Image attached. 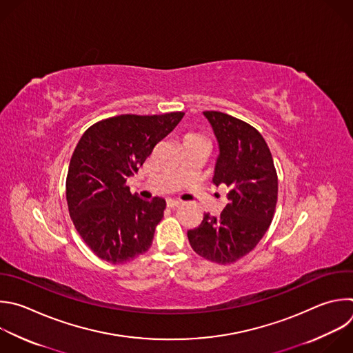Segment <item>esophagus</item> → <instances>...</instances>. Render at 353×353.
Masks as SVG:
<instances>
[{
  "instance_id": "34e87169",
  "label": "esophagus",
  "mask_w": 353,
  "mask_h": 353,
  "mask_svg": "<svg viewBox=\"0 0 353 353\" xmlns=\"http://www.w3.org/2000/svg\"><path fill=\"white\" fill-rule=\"evenodd\" d=\"M166 205H168V208H170V209H176V208H179L181 203H180L179 201H174V199H168Z\"/></svg>"
}]
</instances>
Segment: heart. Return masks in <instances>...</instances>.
I'll return each mask as SVG.
<instances>
[{
	"instance_id": "heart-1",
	"label": "heart",
	"mask_w": 353,
	"mask_h": 353,
	"mask_svg": "<svg viewBox=\"0 0 353 353\" xmlns=\"http://www.w3.org/2000/svg\"><path fill=\"white\" fill-rule=\"evenodd\" d=\"M190 137H198V136H188V137H187V139H190Z\"/></svg>"
}]
</instances>
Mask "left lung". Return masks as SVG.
<instances>
[{
  "mask_svg": "<svg viewBox=\"0 0 353 353\" xmlns=\"http://www.w3.org/2000/svg\"><path fill=\"white\" fill-rule=\"evenodd\" d=\"M203 116L219 145L212 181L228 187V203L219 216L205 213L187 237L199 256L230 265L250 254L268 231L277 203V173L255 128L217 110H205Z\"/></svg>",
  "mask_w": 353,
  "mask_h": 353,
  "instance_id": "obj_1",
  "label": "left lung"
}]
</instances>
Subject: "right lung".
<instances>
[{
    "instance_id": "right-lung-1",
    "label": "right lung",
    "mask_w": 353,
    "mask_h": 353,
    "mask_svg": "<svg viewBox=\"0 0 353 353\" xmlns=\"http://www.w3.org/2000/svg\"><path fill=\"white\" fill-rule=\"evenodd\" d=\"M183 116H113L81 136L69 163L66 199L77 232L99 259L121 265L150 250L166 201L141 199L126 181Z\"/></svg>"
}]
</instances>
